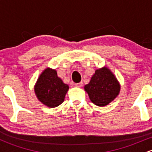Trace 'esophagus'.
Masks as SVG:
<instances>
[{
	"instance_id": "obj_1",
	"label": "esophagus",
	"mask_w": 152,
	"mask_h": 152,
	"mask_svg": "<svg viewBox=\"0 0 152 152\" xmlns=\"http://www.w3.org/2000/svg\"><path fill=\"white\" fill-rule=\"evenodd\" d=\"M82 86H83V83H82V82L75 83V86H76V87H82Z\"/></svg>"
}]
</instances>
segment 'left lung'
Instances as JSON below:
<instances>
[{
	"label": "left lung",
	"mask_w": 152,
	"mask_h": 152,
	"mask_svg": "<svg viewBox=\"0 0 152 152\" xmlns=\"http://www.w3.org/2000/svg\"><path fill=\"white\" fill-rule=\"evenodd\" d=\"M84 89L92 103L96 106H104L117 96L120 85L109 69L104 67L95 71Z\"/></svg>",
	"instance_id": "8db88e82"
}]
</instances>
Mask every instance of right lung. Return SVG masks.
<instances>
[{
	"label": "right lung",
	"mask_w": 152,
	"mask_h": 152,
	"mask_svg": "<svg viewBox=\"0 0 152 152\" xmlns=\"http://www.w3.org/2000/svg\"><path fill=\"white\" fill-rule=\"evenodd\" d=\"M69 86L57 76L56 70L46 69L38 78L35 93L38 100L50 108L56 107L64 101Z\"/></svg>",
	"instance_id": "obj_1"
}]
</instances>
